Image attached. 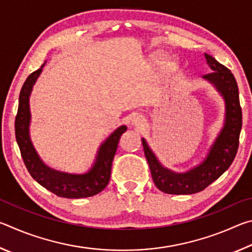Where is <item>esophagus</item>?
Returning <instances> with one entry per match:
<instances>
[{"mask_svg":"<svg viewBox=\"0 0 252 252\" xmlns=\"http://www.w3.org/2000/svg\"><path fill=\"white\" fill-rule=\"evenodd\" d=\"M143 122H144V118L142 116H139V114H136V116L132 118V125L135 126H142Z\"/></svg>","mask_w":252,"mask_h":252,"instance_id":"obj_1","label":"esophagus"}]
</instances>
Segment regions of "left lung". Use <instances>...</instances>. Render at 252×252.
Here are the masks:
<instances>
[{"label":"left lung","instance_id":"obj_1","mask_svg":"<svg viewBox=\"0 0 252 252\" xmlns=\"http://www.w3.org/2000/svg\"><path fill=\"white\" fill-rule=\"evenodd\" d=\"M211 72L202 78L215 85L225 102V119L222 130L201 163L189 171L178 173L164 168L142 138L144 155L153 182L162 192L169 194H192L200 192L216 181L236 158L242 126V111L239 101L237 81L228 67L211 55L204 53Z\"/></svg>","mask_w":252,"mask_h":252}]
</instances>
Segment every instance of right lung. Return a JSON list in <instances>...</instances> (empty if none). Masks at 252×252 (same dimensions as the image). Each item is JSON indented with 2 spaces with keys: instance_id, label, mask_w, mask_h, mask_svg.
Here are the masks:
<instances>
[{
  "instance_id": "right-lung-1",
  "label": "right lung",
  "mask_w": 252,
  "mask_h": 252,
  "mask_svg": "<svg viewBox=\"0 0 252 252\" xmlns=\"http://www.w3.org/2000/svg\"><path fill=\"white\" fill-rule=\"evenodd\" d=\"M43 66L44 64L28 76L20 92L19 109L15 117V138L19 144L21 156L23 158L25 167L34 180L51 192L57 194L58 197L69 199L92 197L101 192L108 186L111 176V167H112V161L116 155L119 140L123 132L126 131V126H119L101 144L94 164L87 173H66L48 167L34 149L29 130L30 122H31L29 103L30 95Z\"/></svg>"
}]
</instances>
